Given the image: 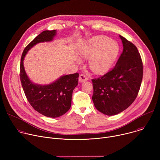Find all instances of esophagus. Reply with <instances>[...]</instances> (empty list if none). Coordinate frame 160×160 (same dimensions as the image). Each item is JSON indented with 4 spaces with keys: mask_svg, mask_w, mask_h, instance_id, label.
<instances>
[{
    "mask_svg": "<svg viewBox=\"0 0 160 160\" xmlns=\"http://www.w3.org/2000/svg\"><path fill=\"white\" fill-rule=\"evenodd\" d=\"M88 79V78L84 74L80 75L79 78H78V80L80 82H84L87 81Z\"/></svg>",
    "mask_w": 160,
    "mask_h": 160,
    "instance_id": "1",
    "label": "esophagus"
}]
</instances>
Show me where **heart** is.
<instances>
[{
    "label": "heart",
    "instance_id": "1",
    "mask_svg": "<svg viewBox=\"0 0 160 160\" xmlns=\"http://www.w3.org/2000/svg\"><path fill=\"white\" fill-rule=\"evenodd\" d=\"M78 51L82 57H90L91 69L102 73L108 72L115 62L119 52V45L108 37L99 35L86 40Z\"/></svg>",
    "mask_w": 160,
    "mask_h": 160
}]
</instances>
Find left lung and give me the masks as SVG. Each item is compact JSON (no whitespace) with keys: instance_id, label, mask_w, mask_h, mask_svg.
Returning a JSON list of instances; mask_svg holds the SVG:
<instances>
[{"instance_id":"1","label":"left lung","mask_w":160,"mask_h":160,"mask_svg":"<svg viewBox=\"0 0 160 160\" xmlns=\"http://www.w3.org/2000/svg\"><path fill=\"white\" fill-rule=\"evenodd\" d=\"M123 49L112 70L92 79V101L96 108L108 116L128 108L138 95L143 77V64L138 48L120 35Z\"/></svg>"}]
</instances>
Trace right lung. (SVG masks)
Segmentation results:
<instances>
[{
    "label": "right lung",
    "instance_id": "right-lung-1",
    "mask_svg": "<svg viewBox=\"0 0 160 160\" xmlns=\"http://www.w3.org/2000/svg\"><path fill=\"white\" fill-rule=\"evenodd\" d=\"M56 34V30L43 31L27 45L21 56L19 71L21 85L28 101L35 111L51 118L61 117L70 109L73 91L78 85L79 74L62 76L46 85L35 84L31 82L25 72L23 60L26 54L35 45L52 40Z\"/></svg>",
    "mask_w": 160,
    "mask_h": 160
}]
</instances>
